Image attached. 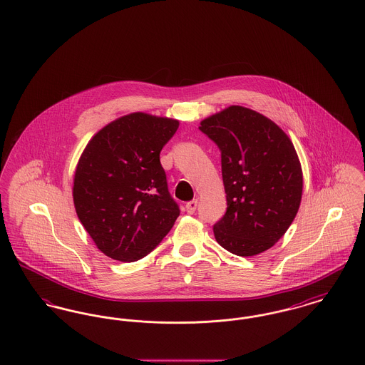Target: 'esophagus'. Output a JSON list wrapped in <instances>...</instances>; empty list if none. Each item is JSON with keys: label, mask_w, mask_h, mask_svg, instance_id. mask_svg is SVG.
Instances as JSON below:
<instances>
[{"label": "esophagus", "mask_w": 365, "mask_h": 365, "mask_svg": "<svg viewBox=\"0 0 365 365\" xmlns=\"http://www.w3.org/2000/svg\"><path fill=\"white\" fill-rule=\"evenodd\" d=\"M197 204H198V201H197V200L189 201V202L186 204V212H187L189 215H192V213L195 212V209H197Z\"/></svg>", "instance_id": "1"}]
</instances>
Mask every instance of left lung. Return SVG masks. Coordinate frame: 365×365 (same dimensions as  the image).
Here are the masks:
<instances>
[{"mask_svg": "<svg viewBox=\"0 0 365 365\" xmlns=\"http://www.w3.org/2000/svg\"><path fill=\"white\" fill-rule=\"evenodd\" d=\"M200 130L222 152L226 215L213 226L217 243L249 257L272 247L293 223L302 197L294 145L271 119L231 105Z\"/></svg>", "mask_w": 365, "mask_h": 365, "instance_id": "left-lung-1", "label": "left lung"}]
</instances>
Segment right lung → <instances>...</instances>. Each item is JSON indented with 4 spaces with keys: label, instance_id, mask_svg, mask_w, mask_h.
<instances>
[{
    "label": "right lung",
    "instance_id": "add662e5",
    "mask_svg": "<svg viewBox=\"0 0 365 365\" xmlns=\"http://www.w3.org/2000/svg\"><path fill=\"white\" fill-rule=\"evenodd\" d=\"M178 127L175 119L134 112L88 140L72 197L81 223L105 256L140 260L174 226L180 210L168 191L160 152Z\"/></svg>",
    "mask_w": 365,
    "mask_h": 365
}]
</instances>
